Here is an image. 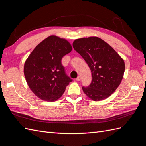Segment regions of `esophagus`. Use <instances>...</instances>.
<instances>
[{"label":"esophagus","instance_id":"esophagus-1","mask_svg":"<svg viewBox=\"0 0 146 146\" xmlns=\"http://www.w3.org/2000/svg\"><path fill=\"white\" fill-rule=\"evenodd\" d=\"M76 80L77 81H80V80H81V77H80V76H78V77L76 78Z\"/></svg>","mask_w":146,"mask_h":146}]
</instances>
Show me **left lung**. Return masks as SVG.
<instances>
[{"label":"left lung","mask_w":146,"mask_h":146,"mask_svg":"<svg viewBox=\"0 0 146 146\" xmlns=\"http://www.w3.org/2000/svg\"><path fill=\"white\" fill-rule=\"evenodd\" d=\"M74 50L89 66L92 82L82 87L85 94L94 101L105 99L120 85L125 70V63L117 53L107 42L98 37L76 39Z\"/></svg>","instance_id":"1"}]
</instances>
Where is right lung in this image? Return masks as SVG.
<instances>
[{
	"instance_id": "add662e5",
	"label": "right lung",
	"mask_w": 146,
	"mask_h": 146,
	"mask_svg": "<svg viewBox=\"0 0 146 146\" xmlns=\"http://www.w3.org/2000/svg\"><path fill=\"white\" fill-rule=\"evenodd\" d=\"M72 49L68 41L52 35L39 43L29 56L24 64V76L30 90L39 98L56 100L72 81L61 64V59Z\"/></svg>"
}]
</instances>
